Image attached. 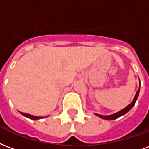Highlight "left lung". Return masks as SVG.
<instances>
[{"label":"left lung","mask_w":149,"mask_h":149,"mask_svg":"<svg viewBox=\"0 0 149 149\" xmlns=\"http://www.w3.org/2000/svg\"><path fill=\"white\" fill-rule=\"evenodd\" d=\"M139 91H140V87H139V89H138V91H137V93H136V95H135V97L134 98V100H133V102L130 103V105H128L127 107L124 108L123 109H122L121 111H120V112H116V113H115V114H113V115H110V116H102V115H98V114H96V115H97V116H99V117L102 118V119H105V120H116V119L120 117L121 116L125 115V114H126L127 112H129V111L132 109L133 106L135 105V102H136V101H137V99H138V95H139Z\"/></svg>","instance_id":"obj_1"}]
</instances>
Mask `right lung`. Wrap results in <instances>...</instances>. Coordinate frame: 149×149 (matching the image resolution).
<instances>
[{
  "label": "right lung",
  "instance_id": "right-lung-1",
  "mask_svg": "<svg viewBox=\"0 0 149 149\" xmlns=\"http://www.w3.org/2000/svg\"><path fill=\"white\" fill-rule=\"evenodd\" d=\"M22 115L25 116H26V117L29 118V119H31V120H38V119H40L41 117H38V116H34L29 115V114H26V113H23V112H21Z\"/></svg>",
  "mask_w": 149,
  "mask_h": 149
}]
</instances>
